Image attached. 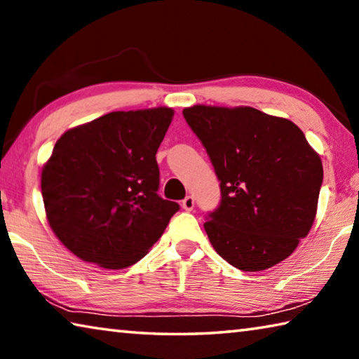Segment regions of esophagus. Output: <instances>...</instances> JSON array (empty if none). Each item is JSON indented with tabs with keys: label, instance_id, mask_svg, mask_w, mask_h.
Here are the masks:
<instances>
[{
	"label": "esophagus",
	"instance_id": "esophagus-1",
	"mask_svg": "<svg viewBox=\"0 0 359 359\" xmlns=\"http://www.w3.org/2000/svg\"><path fill=\"white\" fill-rule=\"evenodd\" d=\"M182 208L185 210H193L194 208V198L193 196H187L184 201H182Z\"/></svg>",
	"mask_w": 359,
	"mask_h": 359
}]
</instances>
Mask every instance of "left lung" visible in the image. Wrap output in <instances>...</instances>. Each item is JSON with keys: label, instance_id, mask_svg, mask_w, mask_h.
Listing matches in <instances>:
<instances>
[{"label": "left lung", "instance_id": "8db88e82", "mask_svg": "<svg viewBox=\"0 0 359 359\" xmlns=\"http://www.w3.org/2000/svg\"><path fill=\"white\" fill-rule=\"evenodd\" d=\"M184 117L220 180V204L204 223L215 252L247 272L288 258L312 228L323 184L304 133L253 107L198 104Z\"/></svg>", "mask_w": 359, "mask_h": 359}]
</instances>
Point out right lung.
I'll return each mask as SVG.
<instances>
[{"instance_id":"1","label":"right lung","mask_w":359,"mask_h":359,"mask_svg":"<svg viewBox=\"0 0 359 359\" xmlns=\"http://www.w3.org/2000/svg\"><path fill=\"white\" fill-rule=\"evenodd\" d=\"M169 107L118 111L58 139L42 168L48 224L87 263L123 269L144 258L180 209L158 194L156 150Z\"/></svg>"}]
</instances>
